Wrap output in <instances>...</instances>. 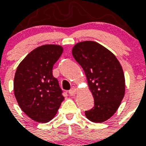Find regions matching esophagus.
<instances>
[{
  "instance_id": "esophagus-1",
  "label": "esophagus",
  "mask_w": 146,
  "mask_h": 146,
  "mask_svg": "<svg viewBox=\"0 0 146 146\" xmlns=\"http://www.w3.org/2000/svg\"><path fill=\"white\" fill-rule=\"evenodd\" d=\"M69 94L70 95V96H74L76 92V89L75 87H72L70 90H69Z\"/></svg>"
}]
</instances>
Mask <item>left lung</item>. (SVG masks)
I'll use <instances>...</instances> for the list:
<instances>
[{"label": "left lung", "instance_id": "obj_1", "mask_svg": "<svg viewBox=\"0 0 146 146\" xmlns=\"http://www.w3.org/2000/svg\"><path fill=\"white\" fill-rule=\"evenodd\" d=\"M72 54L86 73L95 101L86 116L92 122H104L115 113L124 96L122 66L110 50L96 42L78 43Z\"/></svg>", "mask_w": 146, "mask_h": 146}]
</instances>
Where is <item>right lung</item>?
<instances>
[{
	"label": "right lung",
	"instance_id": "right-lung-1",
	"mask_svg": "<svg viewBox=\"0 0 146 146\" xmlns=\"http://www.w3.org/2000/svg\"><path fill=\"white\" fill-rule=\"evenodd\" d=\"M62 53L63 48L59 45L38 47L23 60L15 73L13 89L19 106L37 122L51 120L64 99L52 73L54 64Z\"/></svg>",
	"mask_w": 146,
	"mask_h": 146
}]
</instances>
